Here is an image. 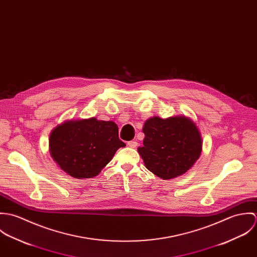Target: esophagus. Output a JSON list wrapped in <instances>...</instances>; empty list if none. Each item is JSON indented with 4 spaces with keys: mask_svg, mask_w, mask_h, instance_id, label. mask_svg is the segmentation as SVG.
I'll return each instance as SVG.
<instances>
[{
    "mask_svg": "<svg viewBox=\"0 0 257 257\" xmlns=\"http://www.w3.org/2000/svg\"><path fill=\"white\" fill-rule=\"evenodd\" d=\"M127 146L131 147V148H135V147H138V143L135 142V141H132V142L127 143Z\"/></svg>",
    "mask_w": 257,
    "mask_h": 257,
    "instance_id": "1",
    "label": "esophagus"
}]
</instances>
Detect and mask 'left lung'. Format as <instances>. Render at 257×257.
I'll return each instance as SVG.
<instances>
[{"instance_id":"8db88e82","label":"left lung","mask_w":257,"mask_h":257,"mask_svg":"<svg viewBox=\"0 0 257 257\" xmlns=\"http://www.w3.org/2000/svg\"><path fill=\"white\" fill-rule=\"evenodd\" d=\"M144 147H139L147 169L164 180L187 172L198 160L202 139L196 124L186 116L148 118Z\"/></svg>"}]
</instances>
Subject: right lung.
Returning <instances> with one entry per match:
<instances>
[{
  "label": "right lung",
  "instance_id": "right-lung-1",
  "mask_svg": "<svg viewBox=\"0 0 257 257\" xmlns=\"http://www.w3.org/2000/svg\"><path fill=\"white\" fill-rule=\"evenodd\" d=\"M113 121L96 117L65 121L56 126L49 138V149L59 167L75 178H92L110 162L119 147Z\"/></svg>",
  "mask_w": 257,
  "mask_h": 257
}]
</instances>
